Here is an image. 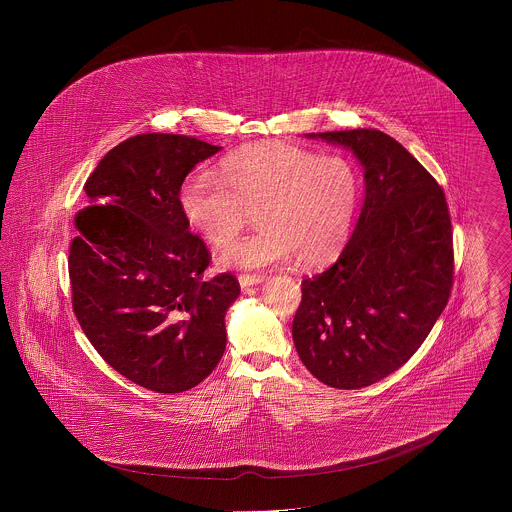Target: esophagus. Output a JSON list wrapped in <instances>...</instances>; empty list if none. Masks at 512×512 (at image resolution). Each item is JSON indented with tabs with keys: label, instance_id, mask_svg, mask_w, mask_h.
<instances>
[{
	"label": "esophagus",
	"instance_id": "34e87169",
	"mask_svg": "<svg viewBox=\"0 0 512 512\" xmlns=\"http://www.w3.org/2000/svg\"><path fill=\"white\" fill-rule=\"evenodd\" d=\"M238 280H240V286H242V288H251V286L261 284V282H263V276H261V274H240Z\"/></svg>",
	"mask_w": 512,
	"mask_h": 512
}]
</instances>
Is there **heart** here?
<instances>
[{
	"label": "heart",
	"instance_id": "heart-1",
	"mask_svg": "<svg viewBox=\"0 0 512 512\" xmlns=\"http://www.w3.org/2000/svg\"><path fill=\"white\" fill-rule=\"evenodd\" d=\"M359 203V174L338 155L290 144L228 155L220 176L195 171L180 188V209L207 244H230L257 211L261 230L222 249L220 267L261 270L295 261L317 267L347 242Z\"/></svg>",
	"mask_w": 512,
	"mask_h": 512
}]
</instances>
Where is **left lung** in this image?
Wrapping results in <instances>:
<instances>
[{
	"label": "left lung",
	"instance_id": "obj_1",
	"mask_svg": "<svg viewBox=\"0 0 512 512\" xmlns=\"http://www.w3.org/2000/svg\"><path fill=\"white\" fill-rule=\"evenodd\" d=\"M349 147L365 203L338 261L301 282L292 324L299 359L322 384L359 390L405 365L453 288V230L436 178L374 128L309 134Z\"/></svg>",
	"mask_w": 512,
	"mask_h": 512
}]
</instances>
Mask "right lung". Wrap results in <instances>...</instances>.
<instances>
[{"label":"right lung","instance_id":"obj_1","mask_svg":"<svg viewBox=\"0 0 512 512\" xmlns=\"http://www.w3.org/2000/svg\"><path fill=\"white\" fill-rule=\"evenodd\" d=\"M211 146L182 134H138L113 147L84 184L69 249L73 311L107 365L157 391L192 390L219 365L234 274L190 232L180 188Z\"/></svg>","mask_w":512,"mask_h":512}]
</instances>
